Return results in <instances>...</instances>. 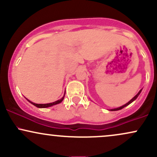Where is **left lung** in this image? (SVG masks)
I'll list each match as a JSON object with an SVG mask.
<instances>
[{
    "instance_id": "1",
    "label": "left lung",
    "mask_w": 157,
    "mask_h": 157,
    "mask_svg": "<svg viewBox=\"0 0 157 157\" xmlns=\"http://www.w3.org/2000/svg\"><path fill=\"white\" fill-rule=\"evenodd\" d=\"M141 91H142V89H141V90H140V91H139V92H138L137 94H136V95H135V96H134V97H133V98H132V99H131V100H130V101H129V102H127V103H125V105H123L120 106V107H119V108H116V109H110V111H119V110H121V109H123V108H125V107H126V106H127V105H129V104H131V102H134V100H136V98H137V97H138V96H139V95H140V93H141Z\"/></svg>"
}]
</instances>
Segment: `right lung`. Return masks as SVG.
I'll list each match as a JSON object with an SVG mask.
<instances>
[{
  "mask_svg": "<svg viewBox=\"0 0 157 157\" xmlns=\"http://www.w3.org/2000/svg\"><path fill=\"white\" fill-rule=\"evenodd\" d=\"M64 97H65V94L63 95V97L62 98L60 99V100H57V101L53 102H50V103H46V104H37V103H35V102H31V101H30V100H27V99H26V100H28V101L30 103H32V105H34L35 106H36V107L40 108V109H44V108L51 107V106H52V105H57V104L60 103V102H62L63 100Z\"/></svg>",
  "mask_w": 157,
  "mask_h": 157,
  "instance_id": "right-lung-1",
  "label": "right lung"
}]
</instances>
